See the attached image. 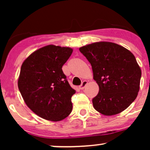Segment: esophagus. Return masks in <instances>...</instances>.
<instances>
[{
    "label": "esophagus",
    "instance_id": "obj_1",
    "mask_svg": "<svg viewBox=\"0 0 150 150\" xmlns=\"http://www.w3.org/2000/svg\"><path fill=\"white\" fill-rule=\"evenodd\" d=\"M87 85V81L84 80L83 82H82V84H81V85L79 87V88H80V89H83L86 87V85Z\"/></svg>",
    "mask_w": 150,
    "mask_h": 150
}]
</instances>
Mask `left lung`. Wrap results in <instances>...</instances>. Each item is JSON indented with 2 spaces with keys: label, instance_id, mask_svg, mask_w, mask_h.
Listing matches in <instances>:
<instances>
[{
  "label": "left lung",
  "instance_id": "left-lung-1",
  "mask_svg": "<svg viewBox=\"0 0 150 150\" xmlns=\"http://www.w3.org/2000/svg\"><path fill=\"white\" fill-rule=\"evenodd\" d=\"M79 50L92 65L99 87L92 99L94 108L105 116L126 109L140 89L142 73L134 55L122 46L107 42L93 43Z\"/></svg>",
  "mask_w": 150,
  "mask_h": 150
}]
</instances>
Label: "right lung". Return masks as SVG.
I'll use <instances>...</instances> for the list:
<instances>
[{
  "mask_svg": "<svg viewBox=\"0 0 150 150\" xmlns=\"http://www.w3.org/2000/svg\"><path fill=\"white\" fill-rule=\"evenodd\" d=\"M72 53L69 47L48 45L34 51L22 63L19 90L27 106L41 118L59 121L71 113L75 90L62 67Z\"/></svg>",
  "mask_w": 150,
  "mask_h": 150,
  "instance_id": "add662e5",
  "label": "right lung"
}]
</instances>
